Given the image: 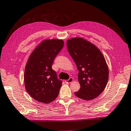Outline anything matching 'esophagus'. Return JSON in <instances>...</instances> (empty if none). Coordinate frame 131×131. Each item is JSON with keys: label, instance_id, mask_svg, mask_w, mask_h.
Here are the masks:
<instances>
[{"label": "esophagus", "instance_id": "obj_1", "mask_svg": "<svg viewBox=\"0 0 131 131\" xmlns=\"http://www.w3.org/2000/svg\"><path fill=\"white\" fill-rule=\"evenodd\" d=\"M73 80H74L73 78L71 77V78H70L68 80H65V82H66V83H71V82H72V81H73Z\"/></svg>", "mask_w": 131, "mask_h": 131}]
</instances>
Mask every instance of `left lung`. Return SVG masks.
Segmentation results:
<instances>
[{"mask_svg":"<svg viewBox=\"0 0 131 131\" xmlns=\"http://www.w3.org/2000/svg\"><path fill=\"white\" fill-rule=\"evenodd\" d=\"M67 47L79 71L80 89L75 95L84 100L94 99L103 92L109 77L103 54L96 46L81 37L67 40Z\"/></svg>","mask_w":131,"mask_h":131,"instance_id":"1","label":"left lung"}]
</instances>
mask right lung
Here are the masks:
<instances>
[{"label":"right lung","instance_id":"right-lung-1","mask_svg":"<svg viewBox=\"0 0 131 131\" xmlns=\"http://www.w3.org/2000/svg\"><path fill=\"white\" fill-rule=\"evenodd\" d=\"M63 46V40H45L29 56L25 67L24 81L26 91L37 101L50 103L59 95L62 81L58 79L51 66Z\"/></svg>","mask_w":131,"mask_h":131}]
</instances>
